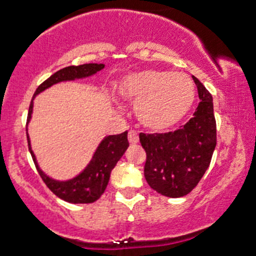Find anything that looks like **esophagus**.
I'll return each instance as SVG.
<instances>
[{"label":"esophagus","instance_id":"34e87169","mask_svg":"<svg viewBox=\"0 0 256 256\" xmlns=\"http://www.w3.org/2000/svg\"><path fill=\"white\" fill-rule=\"evenodd\" d=\"M128 142H130V144L134 145V144H138V142H139V135H138V132H136L135 130L128 131Z\"/></svg>","mask_w":256,"mask_h":256}]
</instances>
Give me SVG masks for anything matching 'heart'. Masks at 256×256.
<instances>
[{"instance_id": "heart-1", "label": "heart", "mask_w": 256, "mask_h": 256, "mask_svg": "<svg viewBox=\"0 0 256 256\" xmlns=\"http://www.w3.org/2000/svg\"><path fill=\"white\" fill-rule=\"evenodd\" d=\"M118 93L135 104L139 122L148 130L163 132L178 125L196 101L193 80L183 73L146 70L131 73L121 80Z\"/></svg>"}]
</instances>
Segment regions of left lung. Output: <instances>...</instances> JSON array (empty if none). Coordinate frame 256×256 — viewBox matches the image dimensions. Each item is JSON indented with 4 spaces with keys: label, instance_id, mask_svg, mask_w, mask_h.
Masks as SVG:
<instances>
[{
    "label": "left lung",
    "instance_id": "1",
    "mask_svg": "<svg viewBox=\"0 0 256 256\" xmlns=\"http://www.w3.org/2000/svg\"><path fill=\"white\" fill-rule=\"evenodd\" d=\"M192 78L200 100L192 118L176 131L139 135L146 152L144 176L148 184L170 198L183 197L198 184L216 148L212 96L197 78Z\"/></svg>",
    "mask_w": 256,
    "mask_h": 256
}]
</instances>
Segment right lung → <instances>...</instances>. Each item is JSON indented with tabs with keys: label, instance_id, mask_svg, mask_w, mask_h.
<instances>
[{
	"label": "right lung",
	"instance_id": "right-lung-1",
	"mask_svg": "<svg viewBox=\"0 0 256 256\" xmlns=\"http://www.w3.org/2000/svg\"><path fill=\"white\" fill-rule=\"evenodd\" d=\"M104 68V64L97 63L82 64V66H70L60 69V70L56 72L52 76H50L45 82H42L38 87L36 92L32 96L30 107H28V124L30 122L31 114H32L35 96L39 94L40 92L45 90L46 88L56 84V83L90 77V76L102 70ZM28 142L32 160H34L38 172H39L40 176H42L45 184H46V187L56 197L62 198V200L69 202V204H92V202L98 200L104 194V190H106L107 184H108L111 170L114 168L117 162L120 160L121 156L125 154L126 149L128 148V131L118 134V135L106 136L100 142L98 148L96 149L92 159H90V162L82 173H80L74 178L68 179V180H56V179L48 176L40 169V166H38L36 158H35V154L32 152V149H31L28 135Z\"/></svg>",
	"mask_w": 256,
	"mask_h": 256
}]
</instances>
